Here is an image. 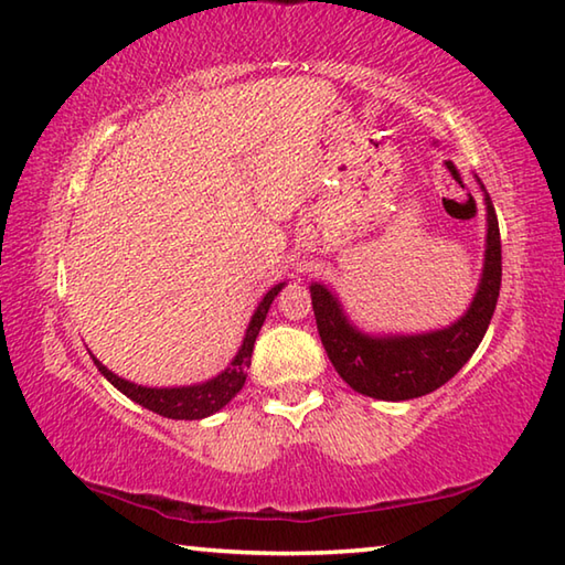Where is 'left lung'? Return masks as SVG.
Wrapping results in <instances>:
<instances>
[{"label": "left lung", "mask_w": 565, "mask_h": 565, "mask_svg": "<svg viewBox=\"0 0 565 565\" xmlns=\"http://www.w3.org/2000/svg\"><path fill=\"white\" fill-rule=\"evenodd\" d=\"M484 189V186H482ZM487 204V250L477 295L455 324L428 334L369 337L349 324L342 305L324 285H312L317 332L337 374L351 388L381 401H408L440 388L460 371L492 322L499 285H502V241L494 206Z\"/></svg>", "instance_id": "obj_1"}]
</instances>
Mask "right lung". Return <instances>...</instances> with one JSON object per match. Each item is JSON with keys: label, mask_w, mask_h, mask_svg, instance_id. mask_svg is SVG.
<instances>
[{"label": "right lung", "mask_w": 565, "mask_h": 565, "mask_svg": "<svg viewBox=\"0 0 565 565\" xmlns=\"http://www.w3.org/2000/svg\"><path fill=\"white\" fill-rule=\"evenodd\" d=\"M282 285L285 282L275 285L273 290H268V295L260 300L258 310H255L250 324L246 329V337H243L238 354L231 361V366L226 371H221L216 379H211L206 383H196V386H182V388H147V386H137V383L115 376L108 366H103L100 361L93 356L95 366H98L100 374L108 379L117 391H122L127 398L140 403V406L147 411L164 415V418H174V420L206 418V415L216 413L226 406V403L243 388V383H246L255 337H258L260 327L265 322V315H268L275 295L282 290Z\"/></svg>", "instance_id": "1"}]
</instances>
